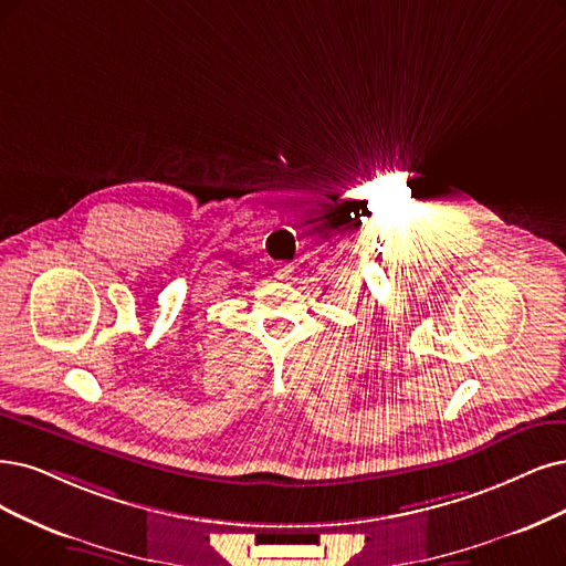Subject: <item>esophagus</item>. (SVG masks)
I'll return each instance as SVG.
<instances>
[{"instance_id":"esophagus-1","label":"esophagus","mask_w":566,"mask_h":566,"mask_svg":"<svg viewBox=\"0 0 566 566\" xmlns=\"http://www.w3.org/2000/svg\"><path fill=\"white\" fill-rule=\"evenodd\" d=\"M291 272H294V268H291V265H282V268L275 272V277L282 280V282H284V280H291Z\"/></svg>"}]
</instances>
